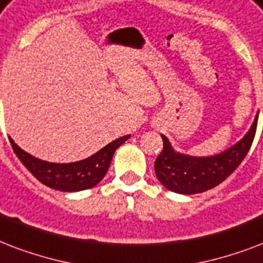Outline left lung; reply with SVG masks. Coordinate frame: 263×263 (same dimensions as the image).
Wrapping results in <instances>:
<instances>
[{
  "instance_id": "obj_1",
  "label": "left lung",
  "mask_w": 263,
  "mask_h": 263,
  "mask_svg": "<svg viewBox=\"0 0 263 263\" xmlns=\"http://www.w3.org/2000/svg\"><path fill=\"white\" fill-rule=\"evenodd\" d=\"M256 123L258 117L243 140L222 154L210 158H193L177 154L167 138L162 136L163 149L155 160L158 180L167 189L182 195H193L214 188L227 180L243 162L255 137Z\"/></svg>"
}]
</instances>
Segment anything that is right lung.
<instances>
[{"label":"right lung","instance_id":"add662e5","mask_svg":"<svg viewBox=\"0 0 263 263\" xmlns=\"http://www.w3.org/2000/svg\"><path fill=\"white\" fill-rule=\"evenodd\" d=\"M130 138L125 136L109 142L97 154L81 162L74 163H49L31 156L16 145L12 138H9L13 152L19 158L20 162L26 166L28 172L49 188L58 189L63 192H77L83 189L93 188L103 180L105 173L108 170L114 152L118 146Z\"/></svg>","mask_w":263,"mask_h":263}]
</instances>
